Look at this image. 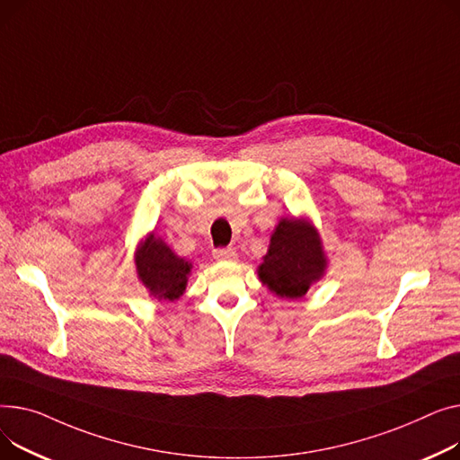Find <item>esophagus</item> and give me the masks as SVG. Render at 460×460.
I'll return each mask as SVG.
<instances>
[{"instance_id": "34e87169", "label": "esophagus", "mask_w": 460, "mask_h": 460, "mask_svg": "<svg viewBox=\"0 0 460 460\" xmlns=\"http://www.w3.org/2000/svg\"><path fill=\"white\" fill-rule=\"evenodd\" d=\"M235 256H237V252H235V249H232V247H223V249H215V251H213V258L219 260V261L235 260Z\"/></svg>"}]
</instances>
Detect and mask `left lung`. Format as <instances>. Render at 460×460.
<instances>
[{
  "instance_id": "obj_1",
  "label": "left lung",
  "mask_w": 460,
  "mask_h": 460,
  "mask_svg": "<svg viewBox=\"0 0 460 460\" xmlns=\"http://www.w3.org/2000/svg\"><path fill=\"white\" fill-rule=\"evenodd\" d=\"M321 241L310 223L282 219L258 269L267 288L284 299H299L325 271Z\"/></svg>"
}]
</instances>
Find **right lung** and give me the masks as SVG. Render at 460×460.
Here are the masks:
<instances>
[{
	"instance_id": "obj_1",
	"label": "right lung",
	"mask_w": 460,
	"mask_h": 460,
	"mask_svg": "<svg viewBox=\"0 0 460 460\" xmlns=\"http://www.w3.org/2000/svg\"><path fill=\"white\" fill-rule=\"evenodd\" d=\"M137 273L143 284L157 299L176 301L183 293L187 275L191 271L189 261L178 258L164 241L150 235L137 251Z\"/></svg>"
}]
</instances>
